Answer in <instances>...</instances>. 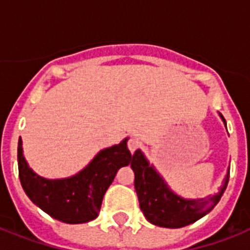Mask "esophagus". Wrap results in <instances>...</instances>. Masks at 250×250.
Returning a JSON list of instances; mask_svg holds the SVG:
<instances>
[{
  "mask_svg": "<svg viewBox=\"0 0 250 250\" xmlns=\"http://www.w3.org/2000/svg\"><path fill=\"white\" fill-rule=\"evenodd\" d=\"M139 145H140V143H139V140L135 139V137H131L128 140V149L131 150V153L135 152V150L139 148Z\"/></svg>",
  "mask_w": 250,
  "mask_h": 250,
  "instance_id": "34e87169",
  "label": "esophagus"
}]
</instances>
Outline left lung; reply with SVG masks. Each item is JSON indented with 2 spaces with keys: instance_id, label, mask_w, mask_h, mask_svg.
<instances>
[{
  "instance_id": "obj_1",
  "label": "left lung",
  "mask_w": 250,
  "mask_h": 250,
  "mask_svg": "<svg viewBox=\"0 0 250 250\" xmlns=\"http://www.w3.org/2000/svg\"><path fill=\"white\" fill-rule=\"evenodd\" d=\"M218 114L226 125L223 115ZM131 167L135 172V189L141 211L146 221L165 229H180L210 213L225 193L229 179V168L217 193L205 198H184L171 189L141 149L133 153Z\"/></svg>"
}]
</instances>
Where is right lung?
Wrapping results in <instances>:
<instances>
[{
	"label": "right lung",
	"instance_id": "obj_1",
	"mask_svg": "<svg viewBox=\"0 0 250 250\" xmlns=\"http://www.w3.org/2000/svg\"><path fill=\"white\" fill-rule=\"evenodd\" d=\"M128 137L100 150L83 170L72 176L48 179L36 174L23 156V141H18L19 179L31 201L57 221L78 225L98 217L102 198L118 170L131 162Z\"/></svg>",
	"mask_w": 250,
	"mask_h": 250
}]
</instances>
